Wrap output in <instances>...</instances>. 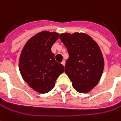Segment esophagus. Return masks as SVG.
<instances>
[{
  "instance_id": "1",
  "label": "esophagus",
  "mask_w": 121,
  "mask_h": 121,
  "mask_svg": "<svg viewBox=\"0 0 121 121\" xmlns=\"http://www.w3.org/2000/svg\"><path fill=\"white\" fill-rule=\"evenodd\" d=\"M65 61H62V62H61V64H62V65H65Z\"/></svg>"
}]
</instances>
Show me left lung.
I'll return each instance as SVG.
<instances>
[{
    "label": "left lung",
    "mask_w": 121,
    "mask_h": 121,
    "mask_svg": "<svg viewBox=\"0 0 121 121\" xmlns=\"http://www.w3.org/2000/svg\"><path fill=\"white\" fill-rule=\"evenodd\" d=\"M60 39L69 54L65 72L73 88L79 93L90 91L98 83L104 68V60L98 44L83 33H64L60 35Z\"/></svg>",
    "instance_id": "left-lung-1"
}]
</instances>
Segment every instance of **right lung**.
Masks as SVG:
<instances>
[{"instance_id":"1","label":"right lung","mask_w":121,"mask_h":121,"mask_svg":"<svg viewBox=\"0 0 121 121\" xmlns=\"http://www.w3.org/2000/svg\"><path fill=\"white\" fill-rule=\"evenodd\" d=\"M59 34L43 31L30 39L23 48L19 69L24 80L35 91L46 93L54 88L64 66L55 60L51 48Z\"/></svg>"}]
</instances>
